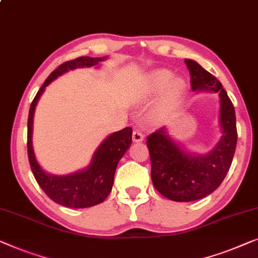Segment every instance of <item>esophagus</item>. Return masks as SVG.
I'll return each instance as SVG.
<instances>
[{
  "label": "esophagus",
  "mask_w": 258,
  "mask_h": 258,
  "mask_svg": "<svg viewBox=\"0 0 258 258\" xmlns=\"http://www.w3.org/2000/svg\"><path fill=\"white\" fill-rule=\"evenodd\" d=\"M133 140L135 141V142H141V141H143V140H144V135H143V133H142L141 130H138V129L134 130V133H133Z\"/></svg>",
  "instance_id": "obj_1"
}]
</instances>
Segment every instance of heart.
Instances as JSON below:
<instances>
[{"mask_svg": "<svg viewBox=\"0 0 258 258\" xmlns=\"http://www.w3.org/2000/svg\"><path fill=\"white\" fill-rule=\"evenodd\" d=\"M173 80V74L169 72V71H156V72L151 73L149 77L148 85L149 91L154 94H159L165 91L166 88V101H172V100L177 99L181 92L184 91V83L181 80Z\"/></svg>", "mask_w": 258, "mask_h": 258, "instance_id": "heart-1", "label": "heart"}]
</instances>
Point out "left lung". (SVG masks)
Segmentation results:
<instances>
[{
	"label": "left lung",
	"mask_w": 258,
	"mask_h": 258,
	"mask_svg": "<svg viewBox=\"0 0 258 258\" xmlns=\"http://www.w3.org/2000/svg\"><path fill=\"white\" fill-rule=\"evenodd\" d=\"M185 62L191 74L193 91L210 89L219 93L222 137L211 154L203 157L186 155L169 137L165 128L157 129L147 137L155 188L167 199L180 203L210 196L221 185L237 143L235 109L221 83L198 62L188 59Z\"/></svg>",
	"instance_id": "1"
}]
</instances>
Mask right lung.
<instances>
[{"mask_svg": "<svg viewBox=\"0 0 258 258\" xmlns=\"http://www.w3.org/2000/svg\"><path fill=\"white\" fill-rule=\"evenodd\" d=\"M103 58L79 57L59 65L44 81L32 100L28 117V157L31 171L40 188L54 203L71 208H87L101 204L110 193L116 166L124 152L132 144L133 129L130 126L111 134L95 151L88 169L80 172L57 177L44 172L37 163L32 149V121L35 107L46 86L58 76L77 67H91L99 64Z\"/></svg>", "mask_w": 258, "mask_h": 258, "instance_id": "obj_1", "label": "right lung"}]
</instances>
